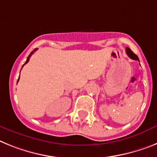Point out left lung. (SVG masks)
I'll list each match as a JSON object with an SVG mask.
<instances>
[{"instance_id":"1","label":"left lung","mask_w":157,"mask_h":157,"mask_svg":"<svg viewBox=\"0 0 157 157\" xmlns=\"http://www.w3.org/2000/svg\"><path fill=\"white\" fill-rule=\"evenodd\" d=\"M126 54H127V55L129 56V58H131V59L136 60V61H138V62H139L138 57H137V56L135 54H133V51H132L131 50H130V49L128 48V47H126Z\"/></svg>"}]
</instances>
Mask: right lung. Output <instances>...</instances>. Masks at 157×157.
<instances>
[{
    "mask_svg": "<svg viewBox=\"0 0 157 157\" xmlns=\"http://www.w3.org/2000/svg\"><path fill=\"white\" fill-rule=\"evenodd\" d=\"M36 50H37V48H36V49H35V50H34L33 51H32V52H31V54H29V56H28V58H27V61H26V62H25V63H24V65H23V66H24V65H25V64H27V63H28V62H29V59H30V58H31V54H33V53H34V52H35V51H36ZM23 66H22V67H23ZM20 71H21V70H20ZM19 80H20V77H19V78H18V80H17V83H18Z\"/></svg>",
    "mask_w": 157,
    "mask_h": 157,
    "instance_id": "1",
    "label": "right lung"
}]
</instances>
